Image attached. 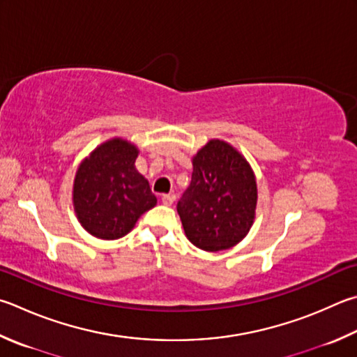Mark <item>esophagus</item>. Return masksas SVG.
I'll return each instance as SVG.
<instances>
[{
  "label": "esophagus",
  "instance_id": "obj_1",
  "mask_svg": "<svg viewBox=\"0 0 357 357\" xmlns=\"http://www.w3.org/2000/svg\"><path fill=\"white\" fill-rule=\"evenodd\" d=\"M160 199H162V203H164L165 206H172L173 201H174V197L170 195V193H165V195L160 197Z\"/></svg>",
  "mask_w": 357,
  "mask_h": 357
}]
</instances>
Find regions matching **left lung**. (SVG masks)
Returning <instances> with one entry per match:
<instances>
[{"label":"left lung","instance_id":"obj_1","mask_svg":"<svg viewBox=\"0 0 357 357\" xmlns=\"http://www.w3.org/2000/svg\"><path fill=\"white\" fill-rule=\"evenodd\" d=\"M256 199V179L248 162L231 145L211 140L193 158L192 183L176 209L193 245L222 251L250 231Z\"/></svg>","mask_w":357,"mask_h":357}]
</instances>
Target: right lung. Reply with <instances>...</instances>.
I'll list each match as a JSON object with an SVG mask.
<instances>
[{
  "label": "right lung",
  "instance_id": "add662e5",
  "mask_svg": "<svg viewBox=\"0 0 357 357\" xmlns=\"http://www.w3.org/2000/svg\"><path fill=\"white\" fill-rule=\"evenodd\" d=\"M137 148L114 139L96 148L77 168L73 203L84 229L114 241L126 236L142 213L156 206L148 181L135 170Z\"/></svg>",
  "mask_w": 357,
  "mask_h": 357
}]
</instances>
